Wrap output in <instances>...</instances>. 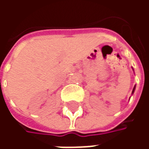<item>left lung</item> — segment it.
<instances>
[{"label": "left lung", "mask_w": 149, "mask_h": 149, "mask_svg": "<svg viewBox=\"0 0 149 149\" xmlns=\"http://www.w3.org/2000/svg\"><path fill=\"white\" fill-rule=\"evenodd\" d=\"M135 89H136V85H135L134 88H133V89H132V94H133V93H134V91H135Z\"/></svg>", "instance_id": "left-lung-1"}]
</instances>
